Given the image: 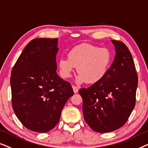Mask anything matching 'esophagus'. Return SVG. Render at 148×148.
I'll list each match as a JSON object with an SVG mask.
<instances>
[{
  "label": "esophagus",
  "mask_w": 148,
  "mask_h": 148,
  "mask_svg": "<svg viewBox=\"0 0 148 148\" xmlns=\"http://www.w3.org/2000/svg\"><path fill=\"white\" fill-rule=\"evenodd\" d=\"M72 88H73V90H74V93H76V92H78V88L77 87V86H72Z\"/></svg>",
  "instance_id": "esophagus-1"
}]
</instances>
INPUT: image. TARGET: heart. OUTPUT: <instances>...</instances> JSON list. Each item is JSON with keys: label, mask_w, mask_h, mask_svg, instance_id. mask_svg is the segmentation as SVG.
<instances>
[{"label": "heart", "mask_w": 148, "mask_h": 148, "mask_svg": "<svg viewBox=\"0 0 148 148\" xmlns=\"http://www.w3.org/2000/svg\"><path fill=\"white\" fill-rule=\"evenodd\" d=\"M112 60L113 56L108 49L83 43L73 47L68 58H61L58 66L62 78L71 77L77 68L79 73L76 78L77 83L95 84L106 76Z\"/></svg>", "instance_id": "heart-1"}]
</instances>
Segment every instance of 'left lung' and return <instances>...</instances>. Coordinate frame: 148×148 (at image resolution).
<instances>
[{"label": "left lung", "mask_w": 148, "mask_h": 148, "mask_svg": "<svg viewBox=\"0 0 148 148\" xmlns=\"http://www.w3.org/2000/svg\"><path fill=\"white\" fill-rule=\"evenodd\" d=\"M112 42L116 55L106 76L90 87L79 90L84 121L97 133L123 127L135 106L138 77L133 57L123 42Z\"/></svg>", "instance_id": "obj_1"}]
</instances>
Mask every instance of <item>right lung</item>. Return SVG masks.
<instances>
[{
	"instance_id": "right-lung-1",
	"label": "right lung",
	"mask_w": 148,
	"mask_h": 148,
	"mask_svg": "<svg viewBox=\"0 0 148 148\" xmlns=\"http://www.w3.org/2000/svg\"><path fill=\"white\" fill-rule=\"evenodd\" d=\"M58 38H36L23 49L11 74L12 106L25 128L47 133L60 121L74 91L56 72Z\"/></svg>"
}]
</instances>
